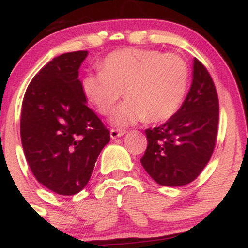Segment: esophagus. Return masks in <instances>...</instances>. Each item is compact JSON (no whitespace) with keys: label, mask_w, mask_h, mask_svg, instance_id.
<instances>
[{"label":"esophagus","mask_w":248,"mask_h":248,"mask_svg":"<svg viewBox=\"0 0 248 248\" xmlns=\"http://www.w3.org/2000/svg\"><path fill=\"white\" fill-rule=\"evenodd\" d=\"M126 133H127V130H124V129H110V138L114 140V139H118V138H120V136L124 135Z\"/></svg>","instance_id":"1"}]
</instances>
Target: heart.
Segmentation results:
<instances>
[{"label": "heart", "instance_id": "b5f03b06", "mask_svg": "<svg viewBox=\"0 0 248 248\" xmlns=\"http://www.w3.org/2000/svg\"><path fill=\"white\" fill-rule=\"evenodd\" d=\"M100 69L84 76L82 93L102 115H109L124 93L127 100L112 118L120 127L144 119L169 120L181 108L189 85L186 62L157 50L114 51L101 62Z\"/></svg>", "mask_w": 248, "mask_h": 248}]
</instances>
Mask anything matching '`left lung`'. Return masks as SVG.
I'll list each match as a JSON object with an SVG mask.
<instances>
[{
    "label": "left lung",
    "mask_w": 248,
    "mask_h": 248,
    "mask_svg": "<svg viewBox=\"0 0 248 248\" xmlns=\"http://www.w3.org/2000/svg\"><path fill=\"white\" fill-rule=\"evenodd\" d=\"M218 120L216 86L206 67L195 58L191 87L178 112L162 126L146 129L142 167L160 186L191 183L211 158Z\"/></svg>",
    "instance_id": "8db88e82"
}]
</instances>
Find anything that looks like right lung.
Listing matches in <instances>:
<instances>
[{"instance_id":"right-lung-1","label":"right lung","mask_w":248,"mask_h":248,"mask_svg":"<svg viewBox=\"0 0 248 248\" xmlns=\"http://www.w3.org/2000/svg\"><path fill=\"white\" fill-rule=\"evenodd\" d=\"M87 51L62 53L33 77L22 104L21 140L37 181L62 196L76 195L92 175L109 130L86 105L79 67Z\"/></svg>"}]
</instances>
